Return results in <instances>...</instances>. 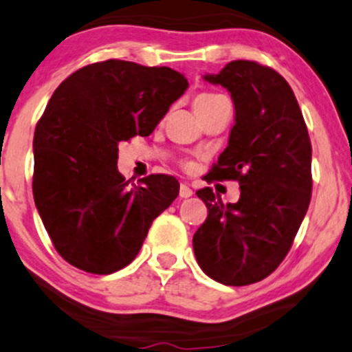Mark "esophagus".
Returning a JSON list of instances; mask_svg holds the SVG:
<instances>
[{"instance_id":"34e87169","label":"esophagus","mask_w":352,"mask_h":352,"mask_svg":"<svg viewBox=\"0 0 352 352\" xmlns=\"http://www.w3.org/2000/svg\"><path fill=\"white\" fill-rule=\"evenodd\" d=\"M191 195H193V190H191L186 184H182L180 185V198H190Z\"/></svg>"}]
</instances>
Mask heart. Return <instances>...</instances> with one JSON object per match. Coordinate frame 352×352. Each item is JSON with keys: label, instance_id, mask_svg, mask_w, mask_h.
I'll return each mask as SVG.
<instances>
[{"label": "heart", "instance_id": "1", "mask_svg": "<svg viewBox=\"0 0 352 352\" xmlns=\"http://www.w3.org/2000/svg\"><path fill=\"white\" fill-rule=\"evenodd\" d=\"M222 99H226V97L221 96V94H217V92H201V94H198L197 97H195V100H193L195 112H197L198 117H199V115L206 112L209 107L214 105L216 102H219ZM185 167L188 168L191 166H190V164H185Z\"/></svg>", "mask_w": 352, "mask_h": 352}]
</instances>
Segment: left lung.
<instances>
[{"mask_svg":"<svg viewBox=\"0 0 352 352\" xmlns=\"http://www.w3.org/2000/svg\"><path fill=\"white\" fill-rule=\"evenodd\" d=\"M204 79L228 89L235 107L229 144L206 182H239L240 198L224 204L209 186L197 191L208 217L193 235V250L209 278L247 286L273 273L291 250L312 198V144L278 71L237 60Z\"/></svg>","mask_w":352,"mask_h":352,"instance_id":"left-lung-1","label":"left lung"}]
</instances>
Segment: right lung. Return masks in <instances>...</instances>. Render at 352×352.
<instances>
[{"mask_svg": "<svg viewBox=\"0 0 352 352\" xmlns=\"http://www.w3.org/2000/svg\"><path fill=\"white\" fill-rule=\"evenodd\" d=\"M188 87L167 66L107 60L69 74L34 133L32 191L53 247L69 265L110 274L135 260L179 180L118 172V143L149 136Z\"/></svg>", "mask_w": 352, "mask_h": 352, "instance_id": "1", "label": "right lung"}]
</instances>
